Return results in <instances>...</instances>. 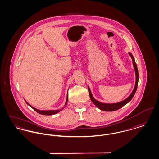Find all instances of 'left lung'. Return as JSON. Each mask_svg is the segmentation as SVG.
<instances>
[{
	"mask_svg": "<svg viewBox=\"0 0 159 159\" xmlns=\"http://www.w3.org/2000/svg\"><path fill=\"white\" fill-rule=\"evenodd\" d=\"M129 55L130 56L132 61H133V65H134V67L135 69V75H136V83H135V88L134 89V90L132 91V93L129 95L127 98L123 101H122L121 102H117V103H114V104H105V103H102L98 101L97 100H96L94 98L91 93V91L88 86V91H89V96L91 98V101L92 102L97 106L98 108L100 110H102V111H114L116 110H117L119 109H120L122 107L126 105V104H128L129 102L134 97L135 92H136V89H137V87H138V77H139V75H138V68H137V66H136V62L135 61V60L134 58L133 55L130 53H129Z\"/></svg>",
	"mask_w": 159,
	"mask_h": 159,
	"instance_id": "8db88e82",
	"label": "left lung"
}]
</instances>
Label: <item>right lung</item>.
I'll return each instance as SVG.
<instances>
[{"label":"right lung","instance_id":"obj_1","mask_svg":"<svg viewBox=\"0 0 159 159\" xmlns=\"http://www.w3.org/2000/svg\"><path fill=\"white\" fill-rule=\"evenodd\" d=\"M67 102H68V94H67V99H66V102L65 106H64V107L62 109H61V110H45V111H42V110H38V109L34 108L33 107L30 106V105L29 104H28L27 102H26V103H27L29 106H30L31 107L34 111H36V112H38V113L42 114V115H53V114H55L58 113V112H60V111H61L62 109H64V108L65 107V106H66V105H67Z\"/></svg>","mask_w":159,"mask_h":159}]
</instances>
